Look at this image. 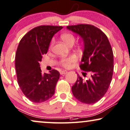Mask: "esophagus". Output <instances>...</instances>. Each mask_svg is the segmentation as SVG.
<instances>
[{
    "label": "esophagus",
    "instance_id": "34e87169",
    "mask_svg": "<svg viewBox=\"0 0 130 130\" xmlns=\"http://www.w3.org/2000/svg\"><path fill=\"white\" fill-rule=\"evenodd\" d=\"M67 72H67V71L66 70H62L60 71V75H64V74H66Z\"/></svg>",
    "mask_w": 130,
    "mask_h": 130
}]
</instances>
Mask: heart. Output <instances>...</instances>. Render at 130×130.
<instances>
[{"label":"heart","mask_w":130,"mask_h":130,"mask_svg":"<svg viewBox=\"0 0 130 130\" xmlns=\"http://www.w3.org/2000/svg\"><path fill=\"white\" fill-rule=\"evenodd\" d=\"M62 39L63 40V41L65 42L66 44L70 46V44H71L75 41V37L71 33H65L63 34L61 36ZM54 41L52 40L51 41V46H52L53 44ZM77 57L75 56H70L69 57H62L60 60V63L62 67H65V68H70L72 66V63H75L77 61Z\"/></svg>","instance_id":"b5f03b06"}]
</instances>
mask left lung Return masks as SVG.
<instances>
[{
	"label": "left lung",
	"instance_id": "1",
	"mask_svg": "<svg viewBox=\"0 0 130 130\" xmlns=\"http://www.w3.org/2000/svg\"><path fill=\"white\" fill-rule=\"evenodd\" d=\"M84 41V51L79 65L90 75L84 79L77 75L72 87L74 96L86 104L96 103L104 96L111 83L113 71V54L109 41L101 30L90 24L67 26ZM86 77V72H84Z\"/></svg>",
	"mask_w": 130,
	"mask_h": 130
}]
</instances>
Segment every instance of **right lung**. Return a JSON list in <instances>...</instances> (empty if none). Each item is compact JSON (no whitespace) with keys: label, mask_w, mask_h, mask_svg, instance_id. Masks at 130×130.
<instances>
[{"label":"right lung","mask_w":130,"mask_h":130,"mask_svg":"<svg viewBox=\"0 0 130 130\" xmlns=\"http://www.w3.org/2000/svg\"><path fill=\"white\" fill-rule=\"evenodd\" d=\"M62 26L40 25L29 31L22 38L15 54V69L18 85L30 101L41 103L55 93L60 74L52 70L43 74L40 62L46 54L53 36Z\"/></svg>","instance_id":"1"}]
</instances>
